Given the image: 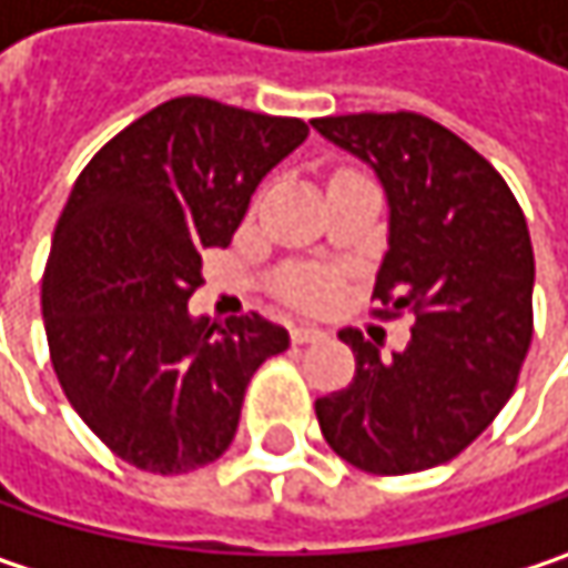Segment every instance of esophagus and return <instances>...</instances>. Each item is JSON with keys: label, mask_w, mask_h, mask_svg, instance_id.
<instances>
[{"label": "esophagus", "mask_w": 568, "mask_h": 568, "mask_svg": "<svg viewBox=\"0 0 568 568\" xmlns=\"http://www.w3.org/2000/svg\"><path fill=\"white\" fill-rule=\"evenodd\" d=\"M325 332L318 328V325H295L292 328V341L295 344H315V341H325Z\"/></svg>", "instance_id": "1"}]
</instances>
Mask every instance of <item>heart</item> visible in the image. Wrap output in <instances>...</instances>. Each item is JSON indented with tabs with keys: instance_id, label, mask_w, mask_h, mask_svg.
Wrapping results in <instances>:
<instances>
[{
	"instance_id": "b5f03b06",
	"label": "heart",
	"mask_w": 568,
	"mask_h": 568,
	"mask_svg": "<svg viewBox=\"0 0 568 568\" xmlns=\"http://www.w3.org/2000/svg\"><path fill=\"white\" fill-rule=\"evenodd\" d=\"M288 292H292V298H295L298 305H318V302H325L328 285L318 283V280H302V283L292 285Z\"/></svg>"
}]
</instances>
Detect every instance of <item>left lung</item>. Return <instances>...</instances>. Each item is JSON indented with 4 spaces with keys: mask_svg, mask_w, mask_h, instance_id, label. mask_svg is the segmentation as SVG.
Listing matches in <instances>:
<instances>
[{
    "mask_svg": "<svg viewBox=\"0 0 568 568\" xmlns=\"http://www.w3.org/2000/svg\"><path fill=\"white\" fill-rule=\"evenodd\" d=\"M361 159L387 197L374 298L416 318L406 351L341 332L357 374L315 399L337 455L374 475L426 471L490 426L534 337V246L520 204L488 162L419 113L312 120Z\"/></svg>",
    "mask_w": 568,
    "mask_h": 568,
    "instance_id": "obj_1",
    "label": "left lung"
}]
</instances>
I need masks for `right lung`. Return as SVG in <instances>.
Wrapping results in <instances>:
<instances>
[{
	"mask_svg": "<svg viewBox=\"0 0 568 568\" xmlns=\"http://www.w3.org/2000/svg\"><path fill=\"white\" fill-rule=\"evenodd\" d=\"M308 139L288 116L175 97L80 172L41 283L51 364L123 462L184 475L227 452L256 367L288 332L250 312L191 315L201 250L227 246L253 191Z\"/></svg>",
	"mask_w": 568,
	"mask_h": 568,
	"instance_id": "right-lung-1",
	"label": "right lung"
}]
</instances>
